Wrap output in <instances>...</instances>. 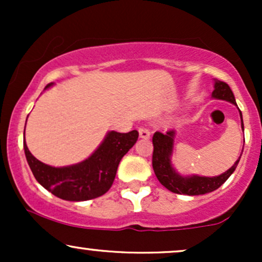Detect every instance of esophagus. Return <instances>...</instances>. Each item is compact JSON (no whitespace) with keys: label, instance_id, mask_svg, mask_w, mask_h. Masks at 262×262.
Segmentation results:
<instances>
[{"label":"esophagus","instance_id":"1","mask_svg":"<svg viewBox=\"0 0 262 262\" xmlns=\"http://www.w3.org/2000/svg\"><path fill=\"white\" fill-rule=\"evenodd\" d=\"M139 137L141 138V139H149V138H150V130H149V129L140 127L139 128Z\"/></svg>","mask_w":262,"mask_h":262}]
</instances>
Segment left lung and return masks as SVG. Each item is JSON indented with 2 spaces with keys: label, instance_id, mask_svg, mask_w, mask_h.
<instances>
[{
  "label": "left lung",
  "instance_id": "left-lung-1",
  "mask_svg": "<svg viewBox=\"0 0 262 262\" xmlns=\"http://www.w3.org/2000/svg\"><path fill=\"white\" fill-rule=\"evenodd\" d=\"M212 97L217 98V100L230 102V103L236 106L233 91L228 86V83L223 82V81H214V91L212 92ZM240 118H242V128L244 130L242 112H240ZM173 138H175V130H169L166 133L156 132L152 135V145H154L152 169H154L155 175L161 185L166 187L169 191L173 192V193L198 196V194L209 193V192L214 191V189L221 187L229 179V176L235 171L240 158H242V154H240L239 159L234 162L233 166L219 176H181L173 169L172 164H171V155H172L173 150Z\"/></svg>",
  "mask_w": 262,
  "mask_h": 262
}]
</instances>
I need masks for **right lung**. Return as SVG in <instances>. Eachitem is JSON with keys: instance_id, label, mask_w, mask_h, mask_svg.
<instances>
[{"instance_id": "1", "label": "right lung", "mask_w": 262, "mask_h": 262, "mask_svg": "<svg viewBox=\"0 0 262 262\" xmlns=\"http://www.w3.org/2000/svg\"><path fill=\"white\" fill-rule=\"evenodd\" d=\"M49 83L48 87L52 86ZM26 130V129H25ZM139 133L108 132L101 145L86 160L64 167H53L39 161L23 141L26 158L35 180L54 196L65 201H89L104 194L111 188L122 158L133 148Z\"/></svg>"}]
</instances>
